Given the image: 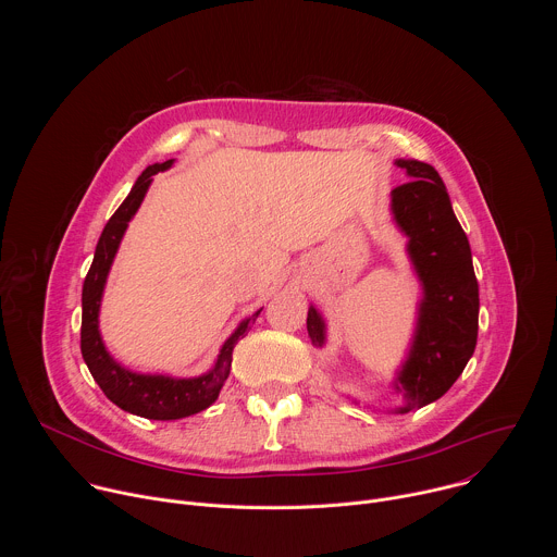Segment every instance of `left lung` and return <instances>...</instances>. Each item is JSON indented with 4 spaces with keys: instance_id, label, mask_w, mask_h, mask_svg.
<instances>
[{
    "instance_id": "obj_1",
    "label": "left lung",
    "mask_w": 557,
    "mask_h": 557,
    "mask_svg": "<svg viewBox=\"0 0 557 557\" xmlns=\"http://www.w3.org/2000/svg\"><path fill=\"white\" fill-rule=\"evenodd\" d=\"M396 165L410 181L392 189L389 207L408 235V256L423 286L410 352L394 379V389L406 399L394 412L408 414L441 399L465 370L479 337L481 301L467 235L438 172L404 158ZM306 329L312 346L326 344L324 317L314 306L308 308Z\"/></svg>"
}]
</instances>
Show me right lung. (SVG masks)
Segmentation results:
<instances>
[{
  "label": "right lung",
  "mask_w": 557,
  "mask_h": 557,
  "mask_svg": "<svg viewBox=\"0 0 557 557\" xmlns=\"http://www.w3.org/2000/svg\"><path fill=\"white\" fill-rule=\"evenodd\" d=\"M172 165H174V158L165 163L149 165L138 176L132 191L127 194L123 205L114 211V215L108 220V224L99 237L95 260L86 275L84 293H82V306H84L82 355H84V361L88 363L90 374L95 376V381L99 383V387L103 389V394L114 406H119L121 410H125L129 414L151 419V421H176V419H185V417L207 410L218 399V394L231 372L235 344L247 335L249 324L256 322V317L262 312V308H260L258 312L247 317L245 322H240V326L231 333V337L220 348V355H218L213 368L209 372H205L200 376H191V379L132 372V370L123 368L119 361H114V357L106 350V344L99 333V308H101V297H103V288L108 282V273L112 269L114 256L123 240L127 222L138 211V207L151 185V176L158 172L170 170Z\"/></svg>",
  "instance_id": "1"
}]
</instances>
